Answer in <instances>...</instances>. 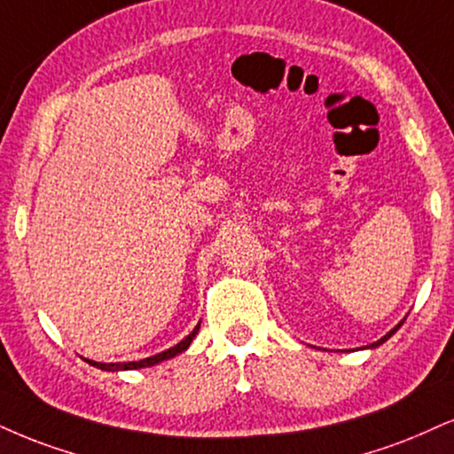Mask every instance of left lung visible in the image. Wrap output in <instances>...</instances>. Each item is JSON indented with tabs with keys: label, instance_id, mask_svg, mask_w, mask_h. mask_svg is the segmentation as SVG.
<instances>
[{
	"label": "left lung",
	"instance_id": "8db88e82",
	"mask_svg": "<svg viewBox=\"0 0 454 454\" xmlns=\"http://www.w3.org/2000/svg\"><path fill=\"white\" fill-rule=\"evenodd\" d=\"M400 326H402V322H400V324H398V326H395V328H394V330H389V333H387V334H385V337H383V339H379V340H377V343H372V347H377V345H381V343H383V340H387V339H389V337H391V334H394V333H395V330H398V328H400Z\"/></svg>",
	"mask_w": 454,
	"mask_h": 454
}]
</instances>
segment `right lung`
<instances>
[{"label": "right lung", "mask_w": 454, "mask_h": 454, "mask_svg": "<svg viewBox=\"0 0 454 454\" xmlns=\"http://www.w3.org/2000/svg\"><path fill=\"white\" fill-rule=\"evenodd\" d=\"M198 330H200V324L193 328V333L189 334V337H184L178 345L170 347V349H166V351H161V354H158V356L145 357V360H138V362H117V364H115V362H114V364H103V362H92V360H88V364H92V366H97V368H103V371H111V372H115V371H134V368L153 366V364H160V362H164V360H170V357H175L176 354H181V351L187 349V347L192 345V340H193L195 334H198Z\"/></svg>", "instance_id": "obj_1"}]
</instances>
